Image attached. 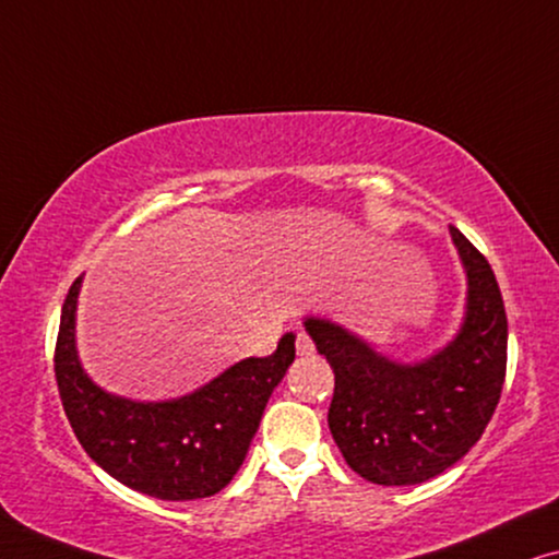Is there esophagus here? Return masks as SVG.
Listing matches in <instances>:
<instances>
[{"label": "esophagus", "mask_w": 559, "mask_h": 559, "mask_svg": "<svg viewBox=\"0 0 559 559\" xmlns=\"http://www.w3.org/2000/svg\"><path fill=\"white\" fill-rule=\"evenodd\" d=\"M296 352H298V357L313 355V342H311V336L306 334V332H298L296 334Z\"/></svg>", "instance_id": "1"}]
</instances>
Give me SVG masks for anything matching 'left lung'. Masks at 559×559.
I'll return each instance as SVG.
<instances>
[{
    "label": "left lung",
    "instance_id": "1",
    "mask_svg": "<svg viewBox=\"0 0 559 559\" xmlns=\"http://www.w3.org/2000/svg\"><path fill=\"white\" fill-rule=\"evenodd\" d=\"M466 273V311L445 347L400 361L332 319L306 317L319 355L334 369L329 430L367 481L413 486L471 451L497 411L507 374V311L491 265L451 227Z\"/></svg>",
    "mask_w": 559,
    "mask_h": 559
}]
</instances>
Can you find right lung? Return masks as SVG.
Returning <instances> with one entry per match:
<instances>
[{"label": "right lung", "mask_w": 559, "mask_h": 559, "mask_svg": "<svg viewBox=\"0 0 559 559\" xmlns=\"http://www.w3.org/2000/svg\"><path fill=\"white\" fill-rule=\"evenodd\" d=\"M83 276L60 313L55 380L85 453L133 491L164 501H194L225 489L246 461L269 397L296 357L283 334L271 357L235 361L202 388L171 400H131L93 382L75 344Z\"/></svg>", "instance_id": "right-lung-1"}]
</instances>
